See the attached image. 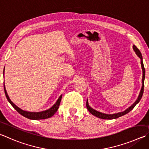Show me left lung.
<instances>
[{"label": "left lung", "instance_id": "obj_1", "mask_svg": "<svg viewBox=\"0 0 149 149\" xmlns=\"http://www.w3.org/2000/svg\"><path fill=\"white\" fill-rule=\"evenodd\" d=\"M133 49L136 53V55L139 56V58L141 59V68H142V71H143V78H142V87L141 89L140 93L139 94L138 98H137V100L133 104H132L130 107H129L128 109H126L125 111H124L123 112H119V113H115V114H105V113H103L101 112H99L98 111H96L95 109H93V108L89 106L88 103V100H86V108L88 110V111L90 112L92 115H93L96 117H98L100 118H102V119H115V118H117L118 117H121V116H123L124 115L127 114V113H129L131 110H132L134 108V107L136 106V104H138L139 101L141 100V99L142 98L143 94V91H144V80H145V68L144 65H143V57H142V55L140 51L137 48L136 45H133Z\"/></svg>", "mask_w": 149, "mask_h": 149}]
</instances>
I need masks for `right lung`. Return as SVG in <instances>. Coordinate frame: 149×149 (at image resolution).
Returning <instances> with one entry per match:
<instances>
[{
	"instance_id": "obj_1",
	"label": "right lung",
	"mask_w": 149,
	"mask_h": 149,
	"mask_svg": "<svg viewBox=\"0 0 149 149\" xmlns=\"http://www.w3.org/2000/svg\"><path fill=\"white\" fill-rule=\"evenodd\" d=\"M3 72H4V70ZM4 93H5V94H6L8 101L10 103L11 105L13 106V107L14 108V109L17 111L19 114L23 115V117L29 118V119H32V120L45 119V118H48L52 117V116L56 112V111L58 110L59 105H60V104H61V98H62V95H61L55 104L47 110L44 111H40V112H29V111H26L22 110L21 109H20L19 107H18L17 105H15L14 104H13V103L11 101L8 95L7 92L6 91V88H5V85H4Z\"/></svg>"
}]
</instances>
